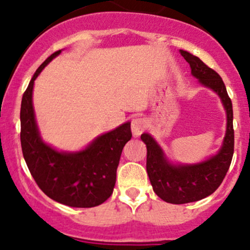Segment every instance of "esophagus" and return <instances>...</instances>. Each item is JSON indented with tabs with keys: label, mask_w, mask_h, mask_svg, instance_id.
<instances>
[{
	"label": "esophagus",
	"mask_w": 250,
	"mask_h": 250,
	"mask_svg": "<svg viewBox=\"0 0 250 250\" xmlns=\"http://www.w3.org/2000/svg\"><path fill=\"white\" fill-rule=\"evenodd\" d=\"M147 128V122L142 117H136L131 121V133L134 136H140Z\"/></svg>",
	"instance_id": "esophagus-1"
}]
</instances>
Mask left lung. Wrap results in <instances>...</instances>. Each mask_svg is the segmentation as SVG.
Listing matches in <instances>:
<instances>
[{"label": "left lung", "mask_w": 250, "mask_h": 250, "mask_svg": "<svg viewBox=\"0 0 250 250\" xmlns=\"http://www.w3.org/2000/svg\"><path fill=\"white\" fill-rule=\"evenodd\" d=\"M181 55L189 63L191 75L203 87L211 89L221 99L227 115L226 135L216 154L197 163H174L150 134L141 135L147 146V173L154 191L160 199L173 205L195 202L209 196L225 179L234 154L233 105L222 79L199 57L185 50Z\"/></svg>", "instance_id": "obj_1"}]
</instances>
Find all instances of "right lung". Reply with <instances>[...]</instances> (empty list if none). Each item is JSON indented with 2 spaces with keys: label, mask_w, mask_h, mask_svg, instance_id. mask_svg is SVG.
<instances>
[{
  "label": "right lung",
  "mask_w": 250,
  "mask_h": 250,
  "mask_svg": "<svg viewBox=\"0 0 250 250\" xmlns=\"http://www.w3.org/2000/svg\"><path fill=\"white\" fill-rule=\"evenodd\" d=\"M61 51L54 53L40 65L22 97V153L31 176L51 200L69 207H96L113 194L122 149L131 139L130 122L100 135L79 151L57 150L43 141L33 105L34 82Z\"/></svg>",
  "instance_id": "obj_1"
}]
</instances>
